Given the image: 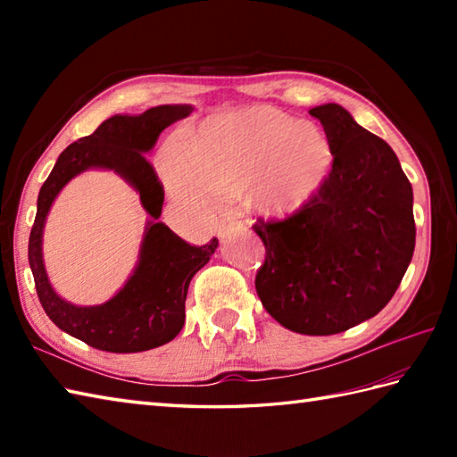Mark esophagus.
<instances>
[{
    "label": "esophagus",
    "instance_id": "esophagus-1",
    "mask_svg": "<svg viewBox=\"0 0 457 457\" xmlns=\"http://www.w3.org/2000/svg\"><path fill=\"white\" fill-rule=\"evenodd\" d=\"M245 229L244 223L236 218H229V220H221L220 226H218V236L220 237H228L229 234H237V231Z\"/></svg>",
    "mask_w": 457,
    "mask_h": 457
}]
</instances>
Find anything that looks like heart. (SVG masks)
<instances>
[{
    "instance_id": "heart-1",
    "label": "heart",
    "mask_w": 457,
    "mask_h": 457,
    "mask_svg": "<svg viewBox=\"0 0 457 457\" xmlns=\"http://www.w3.org/2000/svg\"><path fill=\"white\" fill-rule=\"evenodd\" d=\"M332 169V147L318 125L270 108L212 118L194 139L170 143L161 170L172 196L204 204L247 187L257 208L288 213L312 200Z\"/></svg>"
}]
</instances>
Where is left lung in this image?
Instances as JSON below:
<instances>
[{"label": "left lung", "mask_w": 457, "mask_h": 457, "mask_svg": "<svg viewBox=\"0 0 457 457\" xmlns=\"http://www.w3.org/2000/svg\"><path fill=\"white\" fill-rule=\"evenodd\" d=\"M332 170L285 220H257L255 277L267 312L290 332L332 336L381 312L414 253L412 187L395 151L337 104L316 105Z\"/></svg>", "instance_id": "1"}]
</instances>
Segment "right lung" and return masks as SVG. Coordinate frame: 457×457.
Wrapping results in <instances>:
<instances>
[{
    "mask_svg": "<svg viewBox=\"0 0 457 457\" xmlns=\"http://www.w3.org/2000/svg\"><path fill=\"white\" fill-rule=\"evenodd\" d=\"M192 105H157L141 115H113L92 135L61 153L41 187L37 216L29 236V265L46 316L74 337L102 352L137 353L169 344L184 326V303L192 277L208 263L218 239L190 245L159 221L164 190L153 164L145 159L170 123L188 118ZM88 168L118 171L140 192L154 218L145 228L140 263L120 293L98 307H74L47 283L42 263V228L54 198L76 173Z\"/></svg>",
    "mask_w": 457,
    "mask_h": 457,
    "instance_id": "1",
    "label": "right lung"
}]
</instances>
